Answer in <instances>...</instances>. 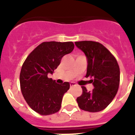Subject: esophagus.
I'll return each instance as SVG.
<instances>
[{
  "label": "esophagus",
  "mask_w": 135,
  "mask_h": 135,
  "mask_svg": "<svg viewBox=\"0 0 135 135\" xmlns=\"http://www.w3.org/2000/svg\"><path fill=\"white\" fill-rule=\"evenodd\" d=\"M76 83H74V82H71V83H70V86L71 87H73V86H76Z\"/></svg>",
  "instance_id": "34e87169"
}]
</instances>
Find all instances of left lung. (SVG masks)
Masks as SVG:
<instances>
[{
	"instance_id": "left-lung-1",
	"label": "left lung",
	"mask_w": 135,
	"mask_h": 135,
	"mask_svg": "<svg viewBox=\"0 0 135 135\" xmlns=\"http://www.w3.org/2000/svg\"><path fill=\"white\" fill-rule=\"evenodd\" d=\"M86 56L88 66L85 77L94 88L88 92L82 86L83 93L76 101L80 109L89 112L104 110L117 93L120 83V69L115 58L102 44L94 41L75 42Z\"/></svg>"
}]
</instances>
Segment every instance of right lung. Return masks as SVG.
<instances>
[{
  "instance_id": "add662e5",
  "label": "right lung",
  "mask_w": 135,
  "mask_h": 135,
  "mask_svg": "<svg viewBox=\"0 0 135 135\" xmlns=\"http://www.w3.org/2000/svg\"><path fill=\"white\" fill-rule=\"evenodd\" d=\"M74 48L72 42H44L29 54L23 64L20 76L22 93L28 106L39 114L50 115L61 108L69 83L59 85L47 76L54 73L61 58Z\"/></svg>"
}]
</instances>
